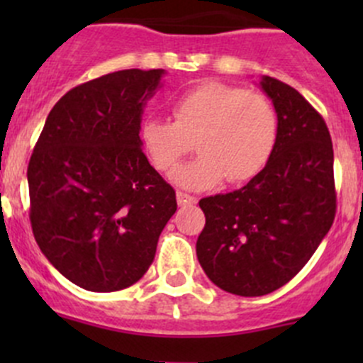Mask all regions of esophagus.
<instances>
[{
	"instance_id": "34e87169",
	"label": "esophagus",
	"mask_w": 363,
	"mask_h": 363,
	"mask_svg": "<svg viewBox=\"0 0 363 363\" xmlns=\"http://www.w3.org/2000/svg\"><path fill=\"white\" fill-rule=\"evenodd\" d=\"M177 203L179 205H193V203H196V199L195 196L188 195V193L177 191Z\"/></svg>"
}]
</instances>
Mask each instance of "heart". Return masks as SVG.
<instances>
[{
	"label": "heart",
	"mask_w": 363,
	"mask_h": 363,
	"mask_svg": "<svg viewBox=\"0 0 363 363\" xmlns=\"http://www.w3.org/2000/svg\"><path fill=\"white\" fill-rule=\"evenodd\" d=\"M277 116L265 94L223 82H203L172 105V121L145 119L138 142L158 172H170L195 149L200 156L172 174L186 189H207L226 179L250 181L270 160Z\"/></svg>",
	"instance_id": "b5f03b06"
}]
</instances>
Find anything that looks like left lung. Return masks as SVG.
Here are the masks:
<instances>
[{"label": "left lung", "mask_w": 363, "mask_h": 363, "mask_svg": "<svg viewBox=\"0 0 363 363\" xmlns=\"http://www.w3.org/2000/svg\"><path fill=\"white\" fill-rule=\"evenodd\" d=\"M277 113L270 160L244 188L200 200L196 256L228 294L279 290L309 262L335 218L334 149L320 112L288 84L259 82Z\"/></svg>", "instance_id": "obj_1"}]
</instances>
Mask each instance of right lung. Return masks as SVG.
Returning a JSON list of instances; mask_svg holds the SVG:
<instances>
[{"instance_id":"1","label":"right lung","mask_w":363,"mask_h":363,"mask_svg":"<svg viewBox=\"0 0 363 363\" xmlns=\"http://www.w3.org/2000/svg\"><path fill=\"white\" fill-rule=\"evenodd\" d=\"M164 69H121L69 89L28 164L29 221L45 258L77 286L117 291L151 267L175 191L138 142Z\"/></svg>"}]
</instances>
